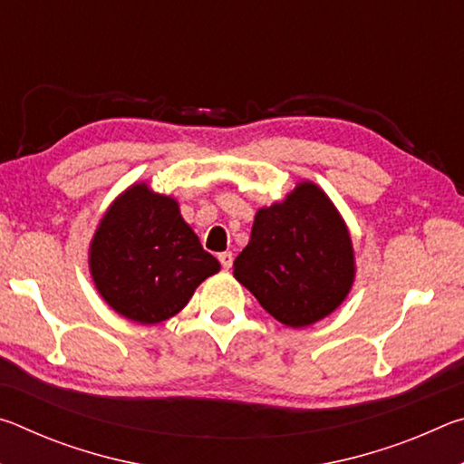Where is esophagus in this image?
Here are the masks:
<instances>
[{"mask_svg": "<svg viewBox=\"0 0 464 464\" xmlns=\"http://www.w3.org/2000/svg\"><path fill=\"white\" fill-rule=\"evenodd\" d=\"M218 262H221V266L225 270H229L233 266V254L231 251H223V254H218Z\"/></svg>", "mask_w": 464, "mask_h": 464, "instance_id": "obj_1", "label": "esophagus"}]
</instances>
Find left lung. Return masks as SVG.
Here are the masks:
<instances>
[{
  "label": "left lung",
  "instance_id": "1",
  "mask_svg": "<svg viewBox=\"0 0 464 464\" xmlns=\"http://www.w3.org/2000/svg\"><path fill=\"white\" fill-rule=\"evenodd\" d=\"M233 276L274 319L307 327L340 307L356 280L350 229L332 198L303 179L285 200L257 208Z\"/></svg>",
  "mask_w": 464,
  "mask_h": 464
}]
</instances>
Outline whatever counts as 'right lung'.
Instances as JSON below:
<instances>
[{"label":"right lung","mask_w":464,"mask_h":464,"mask_svg":"<svg viewBox=\"0 0 464 464\" xmlns=\"http://www.w3.org/2000/svg\"><path fill=\"white\" fill-rule=\"evenodd\" d=\"M88 264L108 307L140 325L174 317L221 270L174 196L153 192L147 182L130 184L106 208L90 241Z\"/></svg>","instance_id":"obj_1"}]
</instances>
